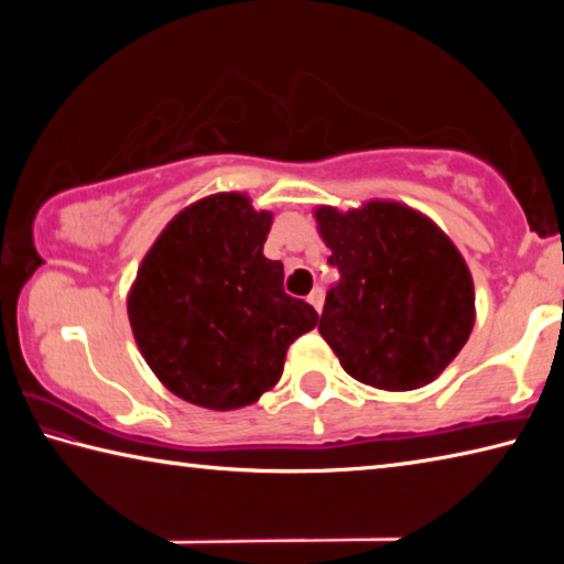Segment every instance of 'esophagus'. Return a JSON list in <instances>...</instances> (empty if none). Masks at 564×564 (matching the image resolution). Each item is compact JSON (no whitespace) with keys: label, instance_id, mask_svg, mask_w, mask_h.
Instances as JSON below:
<instances>
[{"label":"esophagus","instance_id":"esophagus-1","mask_svg":"<svg viewBox=\"0 0 564 564\" xmlns=\"http://www.w3.org/2000/svg\"><path fill=\"white\" fill-rule=\"evenodd\" d=\"M323 299H326V293H323V289H313L311 295H308V303L321 313L323 311Z\"/></svg>","mask_w":564,"mask_h":564}]
</instances>
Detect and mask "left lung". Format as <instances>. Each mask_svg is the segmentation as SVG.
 <instances>
[{
  "label": "left lung",
  "mask_w": 564,
  "mask_h": 564,
  "mask_svg": "<svg viewBox=\"0 0 564 564\" xmlns=\"http://www.w3.org/2000/svg\"><path fill=\"white\" fill-rule=\"evenodd\" d=\"M340 279L318 330L343 370L380 390H415L443 373L470 338L473 275L431 218L398 202L316 208Z\"/></svg>",
  "instance_id": "1"
}]
</instances>
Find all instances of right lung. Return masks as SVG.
<instances>
[{
  "label": "right lung",
  "mask_w": 564,
  "mask_h": 564,
  "mask_svg": "<svg viewBox=\"0 0 564 564\" xmlns=\"http://www.w3.org/2000/svg\"><path fill=\"white\" fill-rule=\"evenodd\" d=\"M273 214L243 194L184 208L139 265L129 323L171 393L208 410L251 405L283 373L291 343L318 313L283 291V263L263 256Z\"/></svg>",
  "instance_id": "right-lung-1"
}]
</instances>
